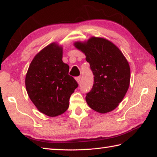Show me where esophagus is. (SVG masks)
I'll list each match as a JSON object with an SVG mask.
<instances>
[{
  "label": "esophagus",
  "mask_w": 157,
  "mask_h": 157,
  "mask_svg": "<svg viewBox=\"0 0 157 157\" xmlns=\"http://www.w3.org/2000/svg\"><path fill=\"white\" fill-rule=\"evenodd\" d=\"M76 81L78 82V83H79V82H81V76H78V77H76Z\"/></svg>",
  "instance_id": "1"
}]
</instances>
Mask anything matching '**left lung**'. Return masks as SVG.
Instances as JSON below:
<instances>
[{
    "label": "left lung",
    "instance_id": "obj_1",
    "mask_svg": "<svg viewBox=\"0 0 157 157\" xmlns=\"http://www.w3.org/2000/svg\"><path fill=\"white\" fill-rule=\"evenodd\" d=\"M75 46L85 53L93 74V85L86 100L92 109L106 113L122 101L130 84V69L123 53L112 42L92 37Z\"/></svg>",
    "mask_w": 157,
    "mask_h": 157
}]
</instances>
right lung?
<instances>
[{"label": "right lung", "instance_id": "1", "mask_svg": "<svg viewBox=\"0 0 157 157\" xmlns=\"http://www.w3.org/2000/svg\"><path fill=\"white\" fill-rule=\"evenodd\" d=\"M62 49L48 45L31 62L25 85L31 101L49 117L62 115L69 106V99L78 84L69 75V66L62 62Z\"/></svg>", "mask_w": 157, "mask_h": 157}]
</instances>
